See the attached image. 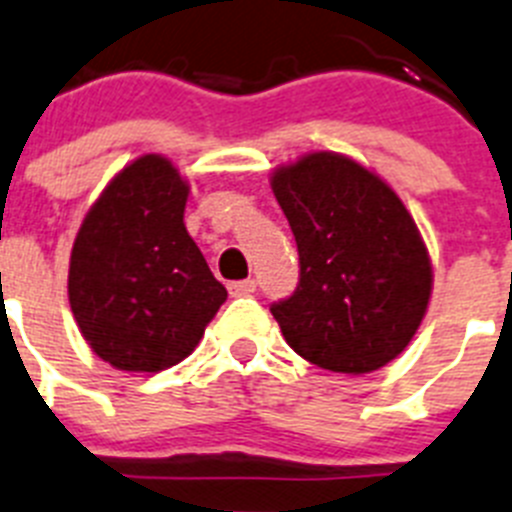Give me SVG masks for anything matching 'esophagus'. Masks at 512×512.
<instances>
[{
	"label": "esophagus",
	"instance_id": "obj_1",
	"mask_svg": "<svg viewBox=\"0 0 512 512\" xmlns=\"http://www.w3.org/2000/svg\"><path fill=\"white\" fill-rule=\"evenodd\" d=\"M227 290H230V295H233V298H240V295H251V292H256V279H238V282H230V285H227Z\"/></svg>",
	"mask_w": 512,
	"mask_h": 512
}]
</instances>
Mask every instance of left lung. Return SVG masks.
<instances>
[{
  "label": "left lung",
  "instance_id": "1",
  "mask_svg": "<svg viewBox=\"0 0 512 512\" xmlns=\"http://www.w3.org/2000/svg\"><path fill=\"white\" fill-rule=\"evenodd\" d=\"M292 227L300 279L272 316L300 357L334 373H373L417 334L432 266L412 214L388 183L336 152L272 176Z\"/></svg>",
  "mask_w": 512,
  "mask_h": 512
}]
</instances>
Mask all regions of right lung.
Here are the masks:
<instances>
[{"instance_id":"1","label":"right lung","mask_w":512,"mask_h":512,"mask_svg":"<svg viewBox=\"0 0 512 512\" xmlns=\"http://www.w3.org/2000/svg\"><path fill=\"white\" fill-rule=\"evenodd\" d=\"M189 183L170 160L126 165L82 220L69 305L100 360L160 373L189 357L227 290L183 225Z\"/></svg>"}]
</instances>
